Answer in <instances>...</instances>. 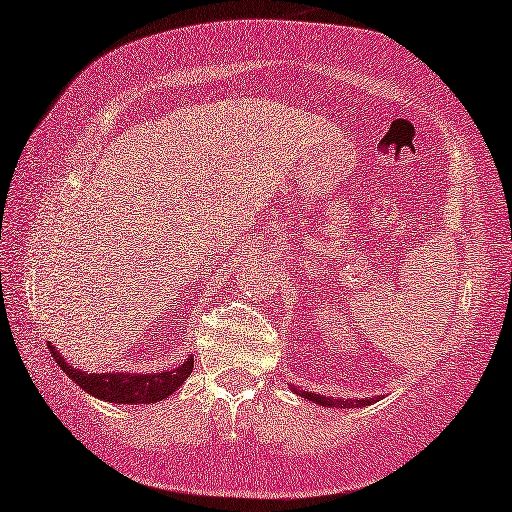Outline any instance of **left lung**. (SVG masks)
Segmentation results:
<instances>
[{
    "instance_id": "1",
    "label": "left lung",
    "mask_w": 512,
    "mask_h": 512,
    "mask_svg": "<svg viewBox=\"0 0 512 512\" xmlns=\"http://www.w3.org/2000/svg\"><path fill=\"white\" fill-rule=\"evenodd\" d=\"M295 393H300V396L313 400V403H318L322 407H366L371 400H336V398H325V396H318V393H311V391H302V389H293Z\"/></svg>"
}]
</instances>
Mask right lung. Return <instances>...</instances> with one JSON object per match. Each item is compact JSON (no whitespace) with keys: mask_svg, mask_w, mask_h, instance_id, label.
Returning a JSON list of instances; mask_svg holds the SVG:
<instances>
[{"mask_svg":"<svg viewBox=\"0 0 512 512\" xmlns=\"http://www.w3.org/2000/svg\"><path fill=\"white\" fill-rule=\"evenodd\" d=\"M47 348L57 359V364L64 368V373L73 380L77 387H82L86 393L96 396L100 400H109V403L119 405H146V403H160V400L169 398L187 377H190L194 368V359L190 357L183 361L174 371H160V373H86L82 368L70 366L68 361L59 355L57 350L47 343Z\"/></svg>","mask_w":512,"mask_h":512,"instance_id":"obj_1","label":"right lung"}]
</instances>
